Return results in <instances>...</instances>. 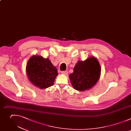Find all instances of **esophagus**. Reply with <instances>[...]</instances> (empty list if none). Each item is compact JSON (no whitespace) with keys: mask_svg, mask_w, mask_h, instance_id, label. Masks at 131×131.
<instances>
[{"mask_svg":"<svg viewBox=\"0 0 131 131\" xmlns=\"http://www.w3.org/2000/svg\"><path fill=\"white\" fill-rule=\"evenodd\" d=\"M61 73L64 75H67L68 74V72L67 71H62Z\"/></svg>","mask_w":131,"mask_h":131,"instance_id":"esophagus-1","label":"esophagus"}]
</instances>
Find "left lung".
<instances>
[{"mask_svg": "<svg viewBox=\"0 0 131 131\" xmlns=\"http://www.w3.org/2000/svg\"><path fill=\"white\" fill-rule=\"evenodd\" d=\"M69 78L73 88L84 91L93 87L98 82L101 69L98 60L91 56L85 61L79 60L75 66Z\"/></svg>", "mask_w": 131, "mask_h": 131, "instance_id": "1", "label": "left lung"}]
</instances>
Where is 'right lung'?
<instances>
[{
    "mask_svg": "<svg viewBox=\"0 0 131 131\" xmlns=\"http://www.w3.org/2000/svg\"><path fill=\"white\" fill-rule=\"evenodd\" d=\"M26 72L30 83L40 89L53 86L58 74L57 68L48 58L38 55L30 58L26 65Z\"/></svg>",
    "mask_w": 131,
    "mask_h": 131,
    "instance_id": "obj_1",
    "label": "right lung"
}]
</instances>
